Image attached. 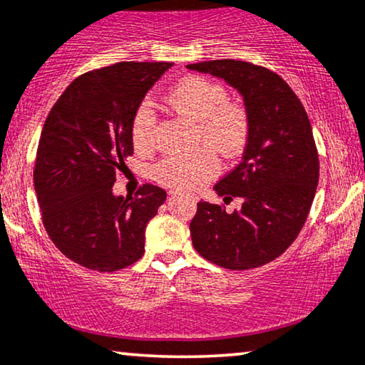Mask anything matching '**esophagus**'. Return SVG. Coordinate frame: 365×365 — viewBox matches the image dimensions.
Here are the masks:
<instances>
[{
  "label": "esophagus",
  "instance_id": "34e87169",
  "mask_svg": "<svg viewBox=\"0 0 365 365\" xmlns=\"http://www.w3.org/2000/svg\"><path fill=\"white\" fill-rule=\"evenodd\" d=\"M172 195H173V192H172Z\"/></svg>",
  "mask_w": 365,
  "mask_h": 365
}]
</instances>
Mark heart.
Here are the masks:
<instances>
[{"label": "heart", "mask_w": 365, "mask_h": 365, "mask_svg": "<svg viewBox=\"0 0 365 365\" xmlns=\"http://www.w3.org/2000/svg\"><path fill=\"white\" fill-rule=\"evenodd\" d=\"M227 91L219 82L192 76L168 92L167 103L182 116L198 123L200 138L220 155L237 156L249 140V116L241 104L227 103ZM156 113L150 103H141L131 123V138L136 148H148L153 140ZM219 172L214 151L200 148L188 155H172L160 160L153 177L167 187L193 190Z\"/></svg>", "instance_id": "heart-1"}]
</instances>
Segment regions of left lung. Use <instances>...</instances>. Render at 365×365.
Returning a JSON list of instances; mask_svg holds the SVG:
<instances>
[{
	"label": "left lung",
	"instance_id": "left-lung-1",
	"mask_svg": "<svg viewBox=\"0 0 365 365\" xmlns=\"http://www.w3.org/2000/svg\"><path fill=\"white\" fill-rule=\"evenodd\" d=\"M187 68L236 89L251 124L241 163L214 185L224 200L241 197V209L227 214L198 202L193 247L227 269L259 267L292 246L315 198L320 168L310 119L292 87L264 67L225 58Z\"/></svg>",
	"mask_w": 365,
	"mask_h": 365
}]
</instances>
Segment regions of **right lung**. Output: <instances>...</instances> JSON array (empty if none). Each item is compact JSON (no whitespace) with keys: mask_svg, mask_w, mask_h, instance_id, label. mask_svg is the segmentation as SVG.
Returning <instances> with one entry per match:
<instances>
[{"mask_svg":"<svg viewBox=\"0 0 365 365\" xmlns=\"http://www.w3.org/2000/svg\"><path fill=\"white\" fill-rule=\"evenodd\" d=\"M170 62H121L77 77L41 129L34 185L43 225L62 255L110 273L145 252L146 225L167 192L143 185L114 195L116 170L133 155L131 123Z\"/></svg>","mask_w":365,"mask_h":365,"instance_id":"1","label":"right lung"}]
</instances>
